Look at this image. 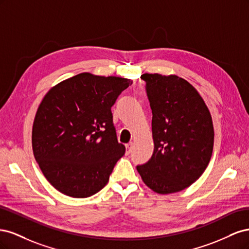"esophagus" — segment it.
I'll use <instances>...</instances> for the list:
<instances>
[{"label":"esophagus","instance_id":"1","mask_svg":"<svg viewBox=\"0 0 249 249\" xmlns=\"http://www.w3.org/2000/svg\"><path fill=\"white\" fill-rule=\"evenodd\" d=\"M132 148H133V142H129L127 144H125V153L130 154Z\"/></svg>","mask_w":249,"mask_h":249}]
</instances>
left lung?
I'll return each instance as SVG.
<instances>
[{
  "label": "left lung",
  "instance_id": "8db88e82",
  "mask_svg": "<svg viewBox=\"0 0 249 249\" xmlns=\"http://www.w3.org/2000/svg\"><path fill=\"white\" fill-rule=\"evenodd\" d=\"M141 79L153 112L155 147L137 170L157 193L182 191L199 178L212 157V117L197 90L183 78L143 73Z\"/></svg>",
  "mask_w": 249,
  "mask_h": 249
}]
</instances>
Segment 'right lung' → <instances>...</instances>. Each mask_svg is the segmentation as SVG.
<instances>
[{
    "instance_id": "1",
    "label": "right lung",
    "mask_w": 249,
    "mask_h": 249,
    "mask_svg": "<svg viewBox=\"0 0 249 249\" xmlns=\"http://www.w3.org/2000/svg\"><path fill=\"white\" fill-rule=\"evenodd\" d=\"M132 83L82 72L44 95L34 118L32 147L43 176L58 191L85 198L107 185L125 152L111 107Z\"/></svg>"
}]
</instances>
